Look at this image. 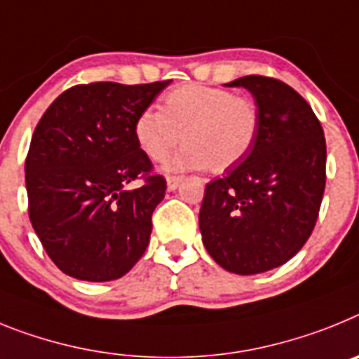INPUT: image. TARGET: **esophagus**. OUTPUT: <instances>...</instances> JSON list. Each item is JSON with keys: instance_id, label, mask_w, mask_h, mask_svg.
<instances>
[{"instance_id": "34e87169", "label": "esophagus", "mask_w": 359, "mask_h": 359, "mask_svg": "<svg viewBox=\"0 0 359 359\" xmlns=\"http://www.w3.org/2000/svg\"><path fill=\"white\" fill-rule=\"evenodd\" d=\"M180 182H182V177H175V175L168 177V189H170V191H173V189L179 188Z\"/></svg>"}]
</instances>
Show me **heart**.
Returning <instances> with one entry per match:
<instances>
[{
	"label": "heart",
	"mask_w": 359,
	"mask_h": 359,
	"mask_svg": "<svg viewBox=\"0 0 359 359\" xmlns=\"http://www.w3.org/2000/svg\"><path fill=\"white\" fill-rule=\"evenodd\" d=\"M258 108L231 90L186 85L171 90L162 110L146 108L135 121L137 141L151 161H164L180 142L186 148L168 170H231L251 151L258 135Z\"/></svg>",
	"instance_id": "heart-1"
}]
</instances>
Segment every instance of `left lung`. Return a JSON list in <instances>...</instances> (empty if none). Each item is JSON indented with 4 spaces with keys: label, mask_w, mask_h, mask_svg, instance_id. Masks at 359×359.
Instances as JSON below:
<instances>
[{
    "label": "left lung",
    "mask_w": 359,
    "mask_h": 359,
    "mask_svg": "<svg viewBox=\"0 0 359 359\" xmlns=\"http://www.w3.org/2000/svg\"><path fill=\"white\" fill-rule=\"evenodd\" d=\"M258 135L245 158L205 186L198 226L218 266L258 274L291 260L316 226L325 191L323 128L309 102L278 79L245 76Z\"/></svg>",
    "instance_id": "left-lung-1"
}]
</instances>
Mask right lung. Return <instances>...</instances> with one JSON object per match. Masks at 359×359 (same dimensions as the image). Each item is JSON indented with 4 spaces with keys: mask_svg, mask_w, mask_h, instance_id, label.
Returning <instances> with one entry per match:
<instances>
[{
    "mask_svg": "<svg viewBox=\"0 0 359 359\" xmlns=\"http://www.w3.org/2000/svg\"><path fill=\"white\" fill-rule=\"evenodd\" d=\"M168 85H76L37 123L25 161L29 217L68 276L110 282L144 255L166 179L154 173L135 121ZM133 180L143 184L128 190Z\"/></svg>",
    "mask_w": 359,
    "mask_h": 359,
    "instance_id": "right-lung-1",
    "label": "right lung"
}]
</instances>
